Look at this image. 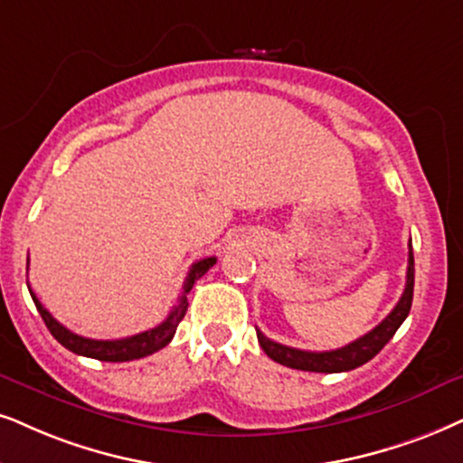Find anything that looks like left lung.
<instances>
[{"label":"left lung","instance_id":"left-lung-1","mask_svg":"<svg viewBox=\"0 0 463 463\" xmlns=\"http://www.w3.org/2000/svg\"><path fill=\"white\" fill-rule=\"evenodd\" d=\"M408 271H406V288H403L397 306L391 309V314L383 320L378 326H373L370 333L350 342L348 346H342L337 350H326V353H309V350H299L284 346V344L273 342V339L265 337V333L256 329V337H259L260 348L265 350L267 356H271L279 365L292 367V370L303 372H318V373H337V372H350L354 367L363 365V363L372 361L380 350L387 346V342L395 335L400 329L406 316L411 314L412 306V292H414V256L412 245H408Z\"/></svg>","mask_w":463,"mask_h":463}]
</instances>
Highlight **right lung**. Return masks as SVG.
<instances>
[{"instance_id": "right-lung-1", "label": "right lung", "mask_w": 463, "mask_h": 463, "mask_svg": "<svg viewBox=\"0 0 463 463\" xmlns=\"http://www.w3.org/2000/svg\"><path fill=\"white\" fill-rule=\"evenodd\" d=\"M27 265H29V259H27ZM213 265H215V256H212V259L198 260L190 267L188 278H185V282H184V290H181V295H179V303L171 309V314L166 316V320H164L162 325H157L149 331L137 333V335H132V337H121V339H90L83 335H76V333L66 329L61 323H57V320L51 316L49 309H46L43 303L38 301V297L33 295L32 290L29 292H32V299H33V303H36V307H38L40 316H43L44 325L49 326L51 335L55 337L63 348L72 350L74 354L90 356V359L109 361V363H124V361L143 359V356L154 354L160 348L166 346L168 342H171L179 323L184 320L185 312H188V292L192 290V286H194L196 279L203 278V275L207 273Z\"/></svg>"}]
</instances>
